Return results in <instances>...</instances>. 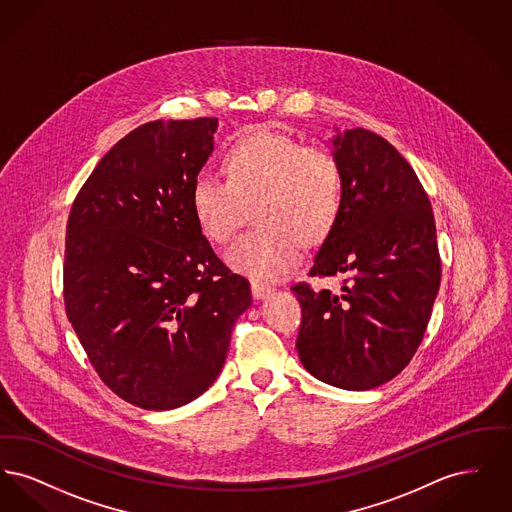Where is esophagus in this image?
<instances>
[{
  "label": "esophagus",
  "instance_id": "1",
  "mask_svg": "<svg viewBox=\"0 0 512 512\" xmlns=\"http://www.w3.org/2000/svg\"><path fill=\"white\" fill-rule=\"evenodd\" d=\"M270 293H272L270 286L259 284V282H253V284H251V295H253V299H265Z\"/></svg>",
  "mask_w": 512,
  "mask_h": 512
}]
</instances>
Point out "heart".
Returning <instances> with one entry per match:
<instances>
[{
    "label": "heart",
    "instance_id": "b5f03b06",
    "mask_svg": "<svg viewBox=\"0 0 512 512\" xmlns=\"http://www.w3.org/2000/svg\"><path fill=\"white\" fill-rule=\"evenodd\" d=\"M226 180L199 174L192 186V209L201 232L228 244L255 201L259 230L226 253V265L245 278L270 284L299 267L303 245L324 242L340 219L343 176L336 157L307 147L292 136L257 126L226 149Z\"/></svg>",
    "mask_w": 512,
    "mask_h": 512
}]
</instances>
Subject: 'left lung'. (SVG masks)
I'll return each instance as SVG.
<instances>
[{"instance_id": "left-lung-1", "label": "left lung", "mask_w": 512, "mask_h": 512, "mask_svg": "<svg viewBox=\"0 0 512 512\" xmlns=\"http://www.w3.org/2000/svg\"><path fill=\"white\" fill-rule=\"evenodd\" d=\"M343 176L340 219L309 276L340 290L297 284V353L330 386L365 391L395 378L426 332L441 280L430 199L395 147L365 128L330 140Z\"/></svg>"}]
</instances>
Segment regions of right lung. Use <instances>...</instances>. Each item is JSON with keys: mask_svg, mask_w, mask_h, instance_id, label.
<instances>
[{"mask_svg": "<svg viewBox=\"0 0 512 512\" xmlns=\"http://www.w3.org/2000/svg\"><path fill=\"white\" fill-rule=\"evenodd\" d=\"M217 128L138 126L99 161L67 224V317L99 378L146 411L207 391L251 305L249 282L224 267L192 209Z\"/></svg>", "mask_w": 512, "mask_h": 512, "instance_id": "1", "label": "right lung"}]
</instances>
